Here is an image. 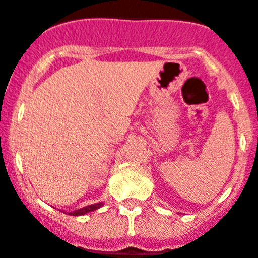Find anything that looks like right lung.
<instances>
[{
    "label": "right lung",
    "instance_id": "1",
    "mask_svg": "<svg viewBox=\"0 0 258 258\" xmlns=\"http://www.w3.org/2000/svg\"><path fill=\"white\" fill-rule=\"evenodd\" d=\"M104 205L103 202H98V204H93V205H88L85 208H81L78 209V210H74V211H62V213L67 214V215H71V216H80V215H85V214L91 213V211H95L98 209H100L102 206Z\"/></svg>",
    "mask_w": 258,
    "mask_h": 258
}]
</instances>
